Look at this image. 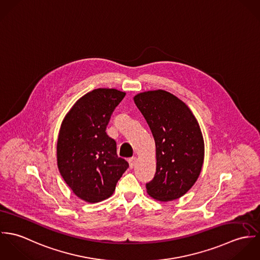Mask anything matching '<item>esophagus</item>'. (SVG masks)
Returning <instances> with one entry per match:
<instances>
[{
	"label": "esophagus",
	"mask_w": 260,
	"mask_h": 260,
	"mask_svg": "<svg viewBox=\"0 0 260 260\" xmlns=\"http://www.w3.org/2000/svg\"><path fill=\"white\" fill-rule=\"evenodd\" d=\"M128 162H129V166H130V168L132 169V168H134V167H135V165H136L137 158H136V157H133V158L129 159V160H128Z\"/></svg>",
	"instance_id": "obj_1"
}]
</instances>
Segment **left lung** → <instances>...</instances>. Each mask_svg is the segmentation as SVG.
Here are the masks:
<instances>
[{
    "mask_svg": "<svg viewBox=\"0 0 260 260\" xmlns=\"http://www.w3.org/2000/svg\"><path fill=\"white\" fill-rule=\"evenodd\" d=\"M156 146V173L146 184L149 195L159 201L183 196L197 181L204 161L200 126L183 101L164 90L134 96Z\"/></svg>",
    "mask_w": 260,
    "mask_h": 260,
    "instance_id": "left-lung-1",
    "label": "left lung"
}]
</instances>
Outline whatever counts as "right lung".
I'll list each match as a JSON object with an SVG mask.
<instances>
[{
  "instance_id": "add662e5",
  "label": "right lung",
  "mask_w": 260,
  "mask_h": 260,
  "mask_svg": "<svg viewBox=\"0 0 260 260\" xmlns=\"http://www.w3.org/2000/svg\"><path fill=\"white\" fill-rule=\"evenodd\" d=\"M125 95L117 89H95L77 100L62 121L58 168L75 195L86 202L109 198L129 167L118 157L116 142L106 133L112 113Z\"/></svg>"
}]
</instances>
